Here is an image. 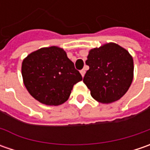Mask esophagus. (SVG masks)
I'll return each mask as SVG.
<instances>
[{
    "mask_svg": "<svg viewBox=\"0 0 150 150\" xmlns=\"http://www.w3.org/2000/svg\"><path fill=\"white\" fill-rule=\"evenodd\" d=\"M80 72H81V74H82V76H83V77H84V75H85V70H84V69H83V70H81V71H80Z\"/></svg>",
    "mask_w": 150,
    "mask_h": 150,
    "instance_id": "34e87169",
    "label": "esophagus"
}]
</instances>
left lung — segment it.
I'll return each instance as SVG.
<instances>
[{"instance_id":"obj_1","label":"left lung","mask_w":150,"mask_h":150,"mask_svg":"<svg viewBox=\"0 0 150 150\" xmlns=\"http://www.w3.org/2000/svg\"><path fill=\"white\" fill-rule=\"evenodd\" d=\"M89 66L83 83L98 102L118 100L129 88L134 77V61L129 52L115 43H108L89 52Z\"/></svg>"}]
</instances>
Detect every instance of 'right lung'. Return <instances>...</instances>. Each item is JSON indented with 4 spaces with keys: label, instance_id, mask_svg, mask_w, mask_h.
I'll return each instance as SVG.
<instances>
[{
    "label": "right lung",
    "instance_id": "1",
    "mask_svg": "<svg viewBox=\"0 0 150 150\" xmlns=\"http://www.w3.org/2000/svg\"><path fill=\"white\" fill-rule=\"evenodd\" d=\"M24 84L29 93L47 105H60L71 94L73 85L83 78L65 51L57 47L41 48L24 59Z\"/></svg>",
    "mask_w": 150,
    "mask_h": 150
}]
</instances>
